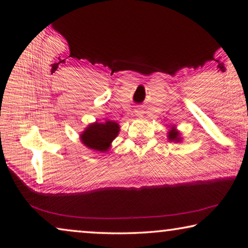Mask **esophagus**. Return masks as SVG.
Here are the masks:
<instances>
[{
  "mask_svg": "<svg viewBox=\"0 0 248 248\" xmlns=\"http://www.w3.org/2000/svg\"><path fill=\"white\" fill-rule=\"evenodd\" d=\"M138 112V115H139V116H141L142 115V112L141 111H137Z\"/></svg>",
  "mask_w": 248,
  "mask_h": 248,
  "instance_id": "obj_1",
  "label": "esophagus"
}]
</instances>
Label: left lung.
Segmentation results:
<instances>
[{
    "label": "left lung",
    "mask_w": 248,
    "mask_h": 248,
    "mask_svg": "<svg viewBox=\"0 0 248 248\" xmlns=\"http://www.w3.org/2000/svg\"><path fill=\"white\" fill-rule=\"evenodd\" d=\"M169 140L171 142H180L182 138H180V133L175 129V127H171V129L170 130L169 132Z\"/></svg>",
    "instance_id": "left-lung-1"
}]
</instances>
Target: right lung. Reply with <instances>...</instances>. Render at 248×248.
I'll use <instances>...</instances> for the list:
<instances>
[{
  "instance_id": "1",
  "label": "right lung",
  "mask_w": 248,
  "mask_h": 248,
  "mask_svg": "<svg viewBox=\"0 0 248 248\" xmlns=\"http://www.w3.org/2000/svg\"><path fill=\"white\" fill-rule=\"evenodd\" d=\"M119 129V124L111 120L100 124L94 123L81 133V141L86 148L98 152H106L112 140L118 136Z\"/></svg>"
}]
</instances>
